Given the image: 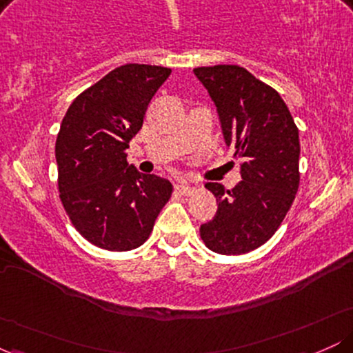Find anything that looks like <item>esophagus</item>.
I'll use <instances>...</instances> for the list:
<instances>
[{"label":"esophagus","instance_id":"1","mask_svg":"<svg viewBox=\"0 0 353 353\" xmlns=\"http://www.w3.org/2000/svg\"><path fill=\"white\" fill-rule=\"evenodd\" d=\"M176 190L179 194H182V196H189V194H192L194 188H192V185H189L188 182L179 181V182H176Z\"/></svg>","mask_w":353,"mask_h":353}]
</instances>
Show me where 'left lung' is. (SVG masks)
Masks as SVG:
<instances>
[{
  "label": "left lung",
  "mask_w": 353,
  "mask_h": 353,
  "mask_svg": "<svg viewBox=\"0 0 353 353\" xmlns=\"http://www.w3.org/2000/svg\"><path fill=\"white\" fill-rule=\"evenodd\" d=\"M194 74L216 104L242 177L230 190L219 182L205 184L216 196L217 212L201 225V239L222 255L250 252L274 236L295 199L299 129L281 94L244 68L217 64L196 68Z\"/></svg>",
  "instance_id": "1"
}]
</instances>
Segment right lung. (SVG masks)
<instances>
[{
  "mask_svg": "<svg viewBox=\"0 0 353 353\" xmlns=\"http://www.w3.org/2000/svg\"><path fill=\"white\" fill-rule=\"evenodd\" d=\"M171 70L124 64L72 101L56 139L59 197L91 244L124 252L148 241L172 184L128 164L152 96Z\"/></svg>",
  "mask_w": 353,
  "mask_h": 353,
  "instance_id": "right-lung-1",
  "label": "right lung"
}]
</instances>
